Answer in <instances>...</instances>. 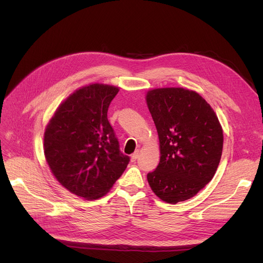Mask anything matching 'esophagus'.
Instances as JSON below:
<instances>
[{"label":"esophagus","instance_id":"34e87169","mask_svg":"<svg viewBox=\"0 0 263 263\" xmlns=\"http://www.w3.org/2000/svg\"><path fill=\"white\" fill-rule=\"evenodd\" d=\"M139 156H140V151H139V150H136L135 153L131 156V161H132V162H135V161H136V159L139 158Z\"/></svg>","mask_w":263,"mask_h":263}]
</instances>
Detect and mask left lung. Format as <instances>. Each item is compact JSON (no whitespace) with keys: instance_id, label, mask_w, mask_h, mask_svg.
<instances>
[{"instance_id":"8db88e82","label":"left lung","mask_w":263,"mask_h":263,"mask_svg":"<svg viewBox=\"0 0 263 263\" xmlns=\"http://www.w3.org/2000/svg\"><path fill=\"white\" fill-rule=\"evenodd\" d=\"M147 104L160 140L161 158L147 175L151 190L168 203L195 196L209 183L223 150V130L199 93L184 88L148 91Z\"/></svg>"}]
</instances>
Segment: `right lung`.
<instances>
[{
	"label": "right lung",
	"mask_w": 263,
	"mask_h": 263,
	"mask_svg": "<svg viewBox=\"0 0 263 263\" xmlns=\"http://www.w3.org/2000/svg\"><path fill=\"white\" fill-rule=\"evenodd\" d=\"M118 90L103 84L78 89L47 126L44 146L49 166L59 182L80 197L105 195L130 162L107 120Z\"/></svg>",
	"instance_id": "1"
}]
</instances>
